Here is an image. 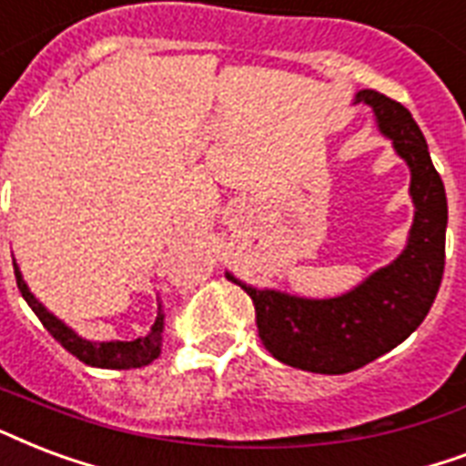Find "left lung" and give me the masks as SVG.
I'll return each instance as SVG.
<instances>
[{
	"label": "left lung",
	"instance_id": "left-lung-1",
	"mask_svg": "<svg viewBox=\"0 0 466 466\" xmlns=\"http://www.w3.org/2000/svg\"><path fill=\"white\" fill-rule=\"evenodd\" d=\"M379 129L410 166L415 219L406 251L350 293L308 300L279 290L248 289L261 344L289 367L312 374H347L390 351L418 329L435 303L445 271L447 198L422 131L406 106L376 90H361Z\"/></svg>",
	"mask_w": 466,
	"mask_h": 466
}]
</instances>
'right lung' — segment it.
<instances>
[{
	"mask_svg": "<svg viewBox=\"0 0 466 466\" xmlns=\"http://www.w3.org/2000/svg\"><path fill=\"white\" fill-rule=\"evenodd\" d=\"M14 273H16V286H19L21 296L31 305V310L38 315V319L44 322V328L53 335L60 347H66L73 357L87 364V367L97 369H141L151 364V361L161 354V332H163V315H158L154 322V328L148 329L147 337H138L134 342H87L83 337H77L70 328H66L58 318H53L51 312L46 310L44 305L38 303L34 293L28 290V286L21 279L19 268L14 264Z\"/></svg>",
	"mask_w": 466,
	"mask_h": 466,
	"instance_id": "right-lung-1",
	"label": "right lung"
}]
</instances>
